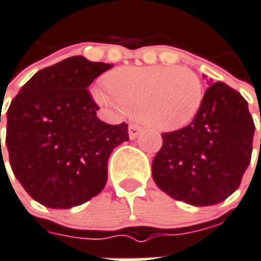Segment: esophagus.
I'll use <instances>...</instances> for the list:
<instances>
[{
    "instance_id": "esophagus-1",
    "label": "esophagus",
    "mask_w": 261,
    "mask_h": 261,
    "mask_svg": "<svg viewBox=\"0 0 261 261\" xmlns=\"http://www.w3.org/2000/svg\"><path fill=\"white\" fill-rule=\"evenodd\" d=\"M142 131L140 125L137 124H130L128 125V137H130V140H136L137 137L140 136V133Z\"/></svg>"
}]
</instances>
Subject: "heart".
Listing matches in <instances>:
<instances>
[{
  "mask_svg": "<svg viewBox=\"0 0 261 261\" xmlns=\"http://www.w3.org/2000/svg\"><path fill=\"white\" fill-rule=\"evenodd\" d=\"M105 84L92 91L99 105L127 112L159 131L188 125L203 105L202 80L188 67L123 66L111 71Z\"/></svg>",
  "mask_w": 261,
  "mask_h": 261,
  "instance_id": "b5f03b06",
  "label": "heart"
}]
</instances>
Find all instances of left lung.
Segmentation results:
<instances>
[{
	"label": "left lung",
	"mask_w": 261,
	"mask_h": 261,
	"mask_svg": "<svg viewBox=\"0 0 261 261\" xmlns=\"http://www.w3.org/2000/svg\"><path fill=\"white\" fill-rule=\"evenodd\" d=\"M253 134L246 99L227 84L214 83L191 124L162 134L163 145L152 162L153 181L175 200L220 203L241 184Z\"/></svg>",
	"instance_id": "1"
}]
</instances>
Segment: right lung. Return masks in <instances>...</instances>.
I'll return each instance as SVG.
<instances>
[{
    "instance_id": "right-lung-1",
    "label": "right lung",
    "mask_w": 261,
    "mask_h": 261,
    "mask_svg": "<svg viewBox=\"0 0 261 261\" xmlns=\"http://www.w3.org/2000/svg\"><path fill=\"white\" fill-rule=\"evenodd\" d=\"M111 67L84 57L67 58L37 71L11 102L5 138L9 163L38 203L69 209L103 190L108 159L128 141V127L99 120V108L87 88Z\"/></svg>"
}]
</instances>
